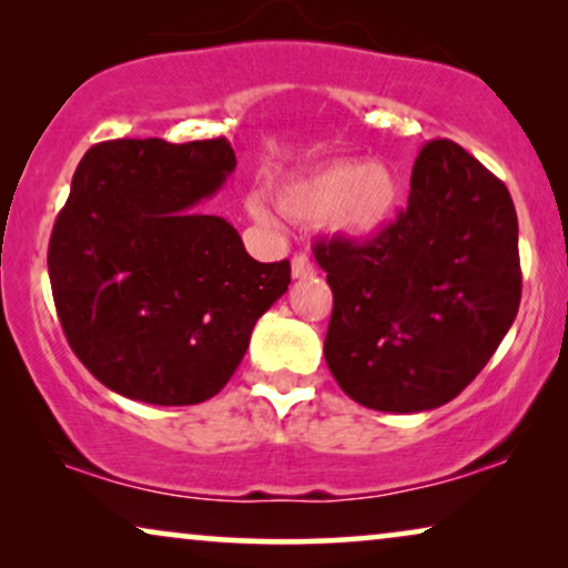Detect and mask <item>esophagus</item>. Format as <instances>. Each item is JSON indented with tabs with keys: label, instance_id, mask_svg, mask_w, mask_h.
<instances>
[{
	"label": "esophagus",
	"instance_id": "esophagus-1",
	"mask_svg": "<svg viewBox=\"0 0 568 568\" xmlns=\"http://www.w3.org/2000/svg\"><path fill=\"white\" fill-rule=\"evenodd\" d=\"M313 261L307 258L305 253H297L292 258V276L294 278H307V276H313Z\"/></svg>",
	"mask_w": 568,
	"mask_h": 568
}]
</instances>
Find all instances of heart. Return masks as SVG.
<instances>
[{"mask_svg": "<svg viewBox=\"0 0 568 568\" xmlns=\"http://www.w3.org/2000/svg\"><path fill=\"white\" fill-rule=\"evenodd\" d=\"M400 185L379 162H331L315 173L284 183L276 191V206L294 222L325 220L344 235H375L395 216ZM255 220H266L261 201H251Z\"/></svg>", "mask_w": 568, "mask_h": 568, "instance_id": "1", "label": "heart"}]
</instances>
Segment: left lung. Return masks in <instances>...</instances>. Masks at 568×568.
<instances>
[{
    "label": "left lung",
    "instance_id": "obj_1",
    "mask_svg": "<svg viewBox=\"0 0 568 568\" xmlns=\"http://www.w3.org/2000/svg\"><path fill=\"white\" fill-rule=\"evenodd\" d=\"M313 251L333 292L331 375L348 398L387 414L460 395L523 297L507 185L449 139L422 146L395 222L364 243L331 237Z\"/></svg>",
    "mask_w": 568,
    "mask_h": 568
}]
</instances>
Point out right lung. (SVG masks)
<instances>
[{
	"mask_svg": "<svg viewBox=\"0 0 568 568\" xmlns=\"http://www.w3.org/2000/svg\"><path fill=\"white\" fill-rule=\"evenodd\" d=\"M237 160L224 136L90 146L49 243L64 336L92 377L152 406H193L227 385L253 325L292 282L237 230L196 206Z\"/></svg>",
	"mask_w": 568,
	"mask_h": 568,
	"instance_id": "1",
	"label": "right lung"
}]
</instances>
